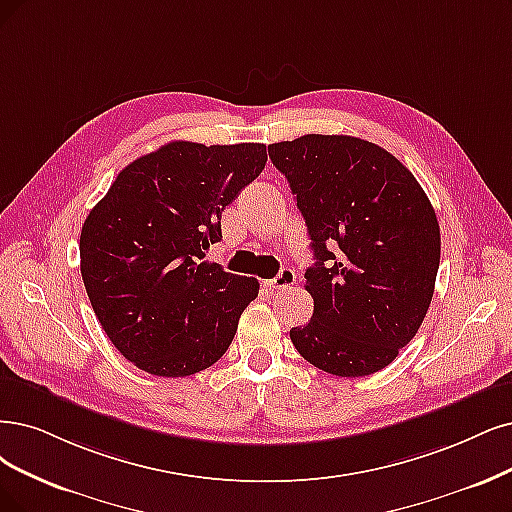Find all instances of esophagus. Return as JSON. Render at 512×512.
<instances>
[{
	"mask_svg": "<svg viewBox=\"0 0 512 512\" xmlns=\"http://www.w3.org/2000/svg\"><path fill=\"white\" fill-rule=\"evenodd\" d=\"M295 272L291 270V268H282L272 280H266V287H270L272 291L276 289H289V287H293L295 285Z\"/></svg>",
	"mask_w": 512,
	"mask_h": 512,
	"instance_id": "34e87169",
	"label": "esophagus"
}]
</instances>
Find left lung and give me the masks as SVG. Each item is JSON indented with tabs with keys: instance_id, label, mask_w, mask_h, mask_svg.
Listing matches in <instances>:
<instances>
[{
	"instance_id": "1",
	"label": "left lung",
	"mask_w": 512,
	"mask_h": 512,
	"mask_svg": "<svg viewBox=\"0 0 512 512\" xmlns=\"http://www.w3.org/2000/svg\"><path fill=\"white\" fill-rule=\"evenodd\" d=\"M308 225L310 323L291 329L306 361L339 377L388 367L418 333L441 259L434 208L409 168L348 135L272 143Z\"/></svg>"
}]
</instances>
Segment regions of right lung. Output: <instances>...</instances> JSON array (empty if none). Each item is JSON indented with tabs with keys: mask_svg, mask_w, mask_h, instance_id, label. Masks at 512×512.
I'll use <instances>...</instances> for the list:
<instances>
[{
	"mask_svg": "<svg viewBox=\"0 0 512 512\" xmlns=\"http://www.w3.org/2000/svg\"><path fill=\"white\" fill-rule=\"evenodd\" d=\"M268 162L263 143L173 141L120 170L80 234L82 280L111 344L141 371L185 377L230 348L257 278L204 259L221 213Z\"/></svg>",
	"mask_w": 512,
	"mask_h": 512,
	"instance_id": "add662e5",
	"label": "right lung"
}]
</instances>
